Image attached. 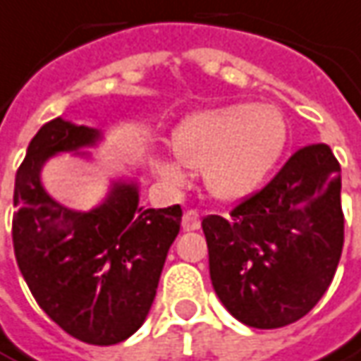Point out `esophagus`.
Here are the masks:
<instances>
[{"label":"esophagus","instance_id":"obj_1","mask_svg":"<svg viewBox=\"0 0 361 361\" xmlns=\"http://www.w3.org/2000/svg\"><path fill=\"white\" fill-rule=\"evenodd\" d=\"M181 225H183L185 231H195V229H200L201 215L195 209H188L181 217Z\"/></svg>","mask_w":361,"mask_h":361}]
</instances>
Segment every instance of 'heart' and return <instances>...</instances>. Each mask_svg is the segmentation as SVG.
Segmentation results:
<instances>
[{
	"instance_id": "obj_1",
	"label": "heart",
	"mask_w": 361,
	"mask_h": 361,
	"mask_svg": "<svg viewBox=\"0 0 361 361\" xmlns=\"http://www.w3.org/2000/svg\"><path fill=\"white\" fill-rule=\"evenodd\" d=\"M286 142L288 128L281 110L237 102L183 120L173 132L171 148L181 166L203 168L205 185L215 197L239 200L267 180ZM154 170L166 181H183V171L173 161L154 160Z\"/></svg>"
}]
</instances>
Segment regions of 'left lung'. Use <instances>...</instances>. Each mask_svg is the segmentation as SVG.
<instances>
[{
  "label": "left lung",
  "mask_w": 361,
  "mask_h": 361,
  "mask_svg": "<svg viewBox=\"0 0 361 361\" xmlns=\"http://www.w3.org/2000/svg\"><path fill=\"white\" fill-rule=\"evenodd\" d=\"M340 190L330 146L310 144L227 217L201 221L213 288L239 322L283 328L324 296L344 247Z\"/></svg>",
  "instance_id": "obj_1"
}]
</instances>
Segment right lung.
Returning <instances> with one entry per match:
<instances>
[{"label": "right lung", "instance_id": "right-lung-1", "mask_svg": "<svg viewBox=\"0 0 361 361\" xmlns=\"http://www.w3.org/2000/svg\"><path fill=\"white\" fill-rule=\"evenodd\" d=\"M98 140V130L55 118L29 142L13 190V251L37 304L68 336L92 345L126 340L144 324L181 207L146 209L134 183H114L88 213L47 195L39 171L47 158Z\"/></svg>", "mask_w": 361, "mask_h": 361}]
</instances>
